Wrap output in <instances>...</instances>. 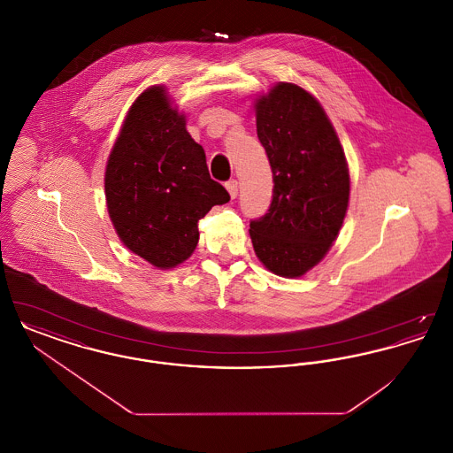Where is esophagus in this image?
<instances>
[{
    "label": "esophagus",
    "mask_w": 453,
    "mask_h": 453,
    "mask_svg": "<svg viewBox=\"0 0 453 453\" xmlns=\"http://www.w3.org/2000/svg\"><path fill=\"white\" fill-rule=\"evenodd\" d=\"M226 188H227V192L231 195V198H236L237 196V181L236 180H229L227 183H226Z\"/></svg>",
    "instance_id": "esophagus-1"
}]
</instances>
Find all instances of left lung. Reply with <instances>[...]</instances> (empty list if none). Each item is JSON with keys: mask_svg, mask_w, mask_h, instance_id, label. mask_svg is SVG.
<instances>
[{"mask_svg": "<svg viewBox=\"0 0 453 453\" xmlns=\"http://www.w3.org/2000/svg\"><path fill=\"white\" fill-rule=\"evenodd\" d=\"M257 132L272 173L266 214L250 222L259 261L280 277H302L338 236L349 198L340 139L319 102L280 83L257 104Z\"/></svg>", "mask_w": 453, "mask_h": 453, "instance_id": "obj_1", "label": "left lung"}]
</instances>
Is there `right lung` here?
Wrapping results in <instances>:
<instances>
[{"label": "right lung", "mask_w": 453, "mask_h": 453, "mask_svg": "<svg viewBox=\"0 0 453 453\" xmlns=\"http://www.w3.org/2000/svg\"><path fill=\"white\" fill-rule=\"evenodd\" d=\"M105 195L120 241L157 268L188 258L198 220L231 198L211 178L205 152L163 87L146 89L130 107L108 157Z\"/></svg>", "instance_id": "right-lung-1"}]
</instances>
